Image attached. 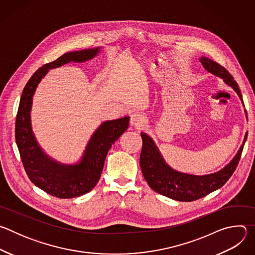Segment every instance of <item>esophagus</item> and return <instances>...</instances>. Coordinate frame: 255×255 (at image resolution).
I'll list each match as a JSON object with an SVG mask.
<instances>
[{"instance_id":"obj_1","label":"esophagus","mask_w":255,"mask_h":255,"mask_svg":"<svg viewBox=\"0 0 255 255\" xmlns=\"http://www.w3.org/2000/svg\"><path fill=\"white\" fill-rule=\"evenodd\" d=\"M146 122V119L141 113H133L130 116V125L135 128H140Z\"/></svg>"}]
</instances>
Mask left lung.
<instances>
[{
    "label": "left lung",
    "mask_w": 255,
    "mask_h": 255,
    "mask_svg": "<svg viewBox=\"0 0 255 255\" xmlns=\"http://www.w3.org/2000/svg\"><path fill=\"white\" fill-rule=\"evenodd\" d=\"M200 61L210 74L221 78L226 85L230 86L243 103L239 87L226 68L205 56H202ZM141 138L142 150L140 154V167L148 186L154 192L172 200L192 202L209 195L226 184L238 165L247 133L245 134L238 152L225 167L217 172L204 175L189 174L174 170L165 162L150 136L141 132Z\"/></svg>",
    "instance_id": "1"
}]
</instances>
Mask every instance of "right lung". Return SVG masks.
Here are the masks:
<instances>
[{"instance_id": "obj_1", "label": "right lung", "mask_w": 255, "mask_h": 255, "mask_svg": "<svg viewBox=\"0 0 255 255\" xmlns=\"http://www.w3.org/2000/svg\"><path fill=\"white\" fill-rule=\"evenodd\" d=\"M99 52L100 47L71 51L44 64L34 72L20 99L15 137L25 171L36 187L59 199L76 198L92 191L100 179L108 151L127 130L129 117L102 123L92 135L80 162L64 164L45 154L36 141L30 116L33 95L50 68L70 61L84 62L94 58Z\"/></svg>"}]
</instances>
